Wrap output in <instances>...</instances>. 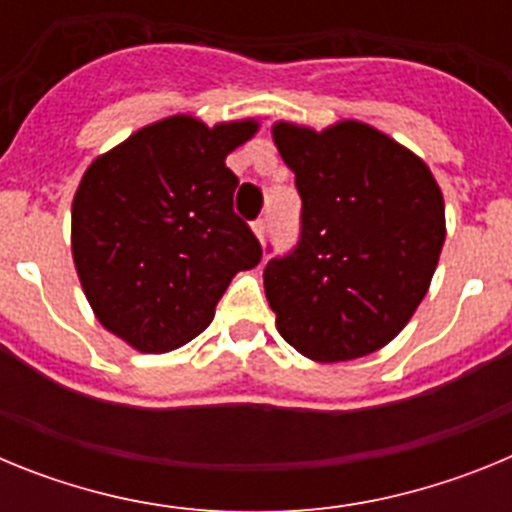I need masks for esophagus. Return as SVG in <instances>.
<instances>
[{"label": "esophagus", "instance_id": "obj_1", "mask_svg": "<svg viewBox=\"0 0 512 512\" xmlns=\"http://www.w3.org/2000/svg\"><path fill=\"white\" fill-rule=\"evenodd\" d=\"M253 233H256V238H259V241H264L266 238V220L264 217H259V220H253Z\"/></svg>", "mask_w": 512, "mask_h": 512}]
</instances>
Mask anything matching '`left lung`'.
Instances as JSON below:
<instances>
[{
  "label": "left lung",
  "instance_id": "1",
  "mask_svg": "<svg viewBox=\"0 0 512 512\" xmlns=\"http://www.w3.org/2000/svg\"><path fill=\"white\" fill-rule=\"evenodd\" d=\"M300 192L297 246L264 266L277 330L315 361H351L387 346L428 292L443 238L431 169L364 122L315 133L274 125Z\"/></svg>",
  "mask_w": 512,
  "mask_h": 512
}]
</instances>
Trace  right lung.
<instances>
[{
  "label": "right lung",
  "mask_w": 512,
  "mask_h": 512,
  "mask_svg": "<svg viewBox=\"0 0 512 512\" xmlns=\"http://www.w3.org/2000/svg\"><path fill=\"white\" fill-rule=\"evenodd\" d=\"M253 133L256 120L207 128L166 117L99 156L76 189L71 251L84 295L143 354L200 336L230 279L261 261L225 166Z\"/></svg>",
  "instance_id": "obj_1"
}]
</instances>
